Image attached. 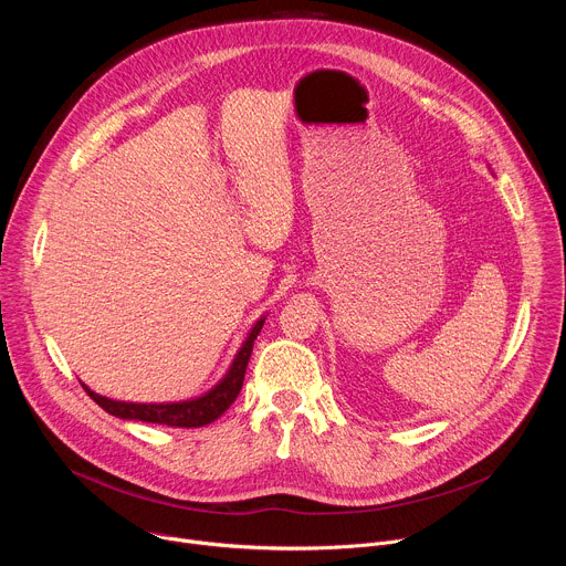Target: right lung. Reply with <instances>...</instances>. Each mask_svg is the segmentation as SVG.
Segmentation results:
<instances>
[{
	"instance_id": "add662e5",
	"label": "right lung",
	"mask_w": 566,
	"mask_h": 566,
	"mask_svg": "<svg viewBox=\"0 0 566 566\" xmlns=\"http://www.w3.org/2000/svg\"><path fill=\"white\" fill-rule=\"evenodd\" d=\"M266 315H262L247 340L241 343L239 352L234 354L226 376L206 394L190 398V400H177V402H129V400H114L107 396L96 394L85 382V391L98 402V406L109 412L112 417H118L123 421H145V423H158L170 428H201L212 421H217L234 402L241 385H244L247 365L251 360L253 345L264 327Z\"/></svg>"
}]
</instances>
